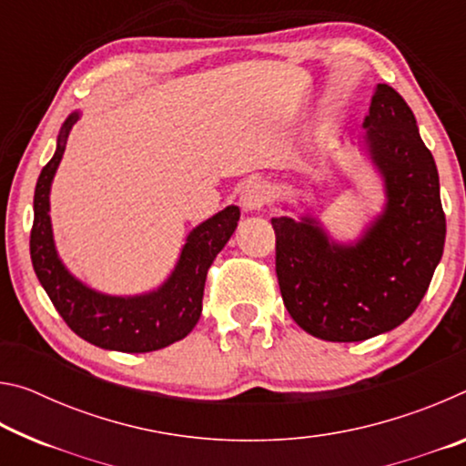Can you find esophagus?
Returning <instances> with one entry per match:
<instances>
[{
	"instance_id": "esophagus-1",
	"label": "esophagus",
	"mask_w": 466,
	"mask_h": 466,
	"mask_svg": "<svg viewBox=\"0 0 466 466\" xmlns=\"http://www.w3.org/2000/svg\"><path fill=\"white\" fill-rule=\"evenodd\" d=\"M269 201V188L261 180H248L240 191V205L244 211H261Z\"/></svg>"
}]
</instances>
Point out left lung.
<instances>
[{"label": "left lung", "mask_w": 466, "mask_h": 466, "mask_svg": "<svg viewBox=\"0 0 466 466\" xmlns=\"http://www.w3.org/2000/svg\"><path fill=\"white\" fill-rule=\"evenodd\" d=\"M360 147L382 178L386 203L356 242H337L317 218H273L283 304L306 333L364 341L405 322L444 252L446 216L433 156L413 110L378 84Z\"/></svg>", "instance_id": "8db88e82"}]
</instances>
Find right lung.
Here are the masks:
<instances>
[{
  "instance_id": "1",
  "label": "right lung",
  "mask_w": 466,
  "mask_h": 466,
  "mask_svg": "<svg viewBox=\"0 0 466 466\" xmlns=\"http://www.w3.org/2000/svg\"><path fill=\"white\" fill-rule=\"evenodd\" d=\"M77 119L80 113L76 110L63 123L57 149L36 180L35 222L30 232L35 273L61 319L84 341L125 353L162 350L185 339L199 320L208 269L238 226L240 209L228 205L193 228L170 278L157 289L137 296H108L88 288L74 278L59 258L49 216L51 183Z\"/></svg>"
}]
</instances>
